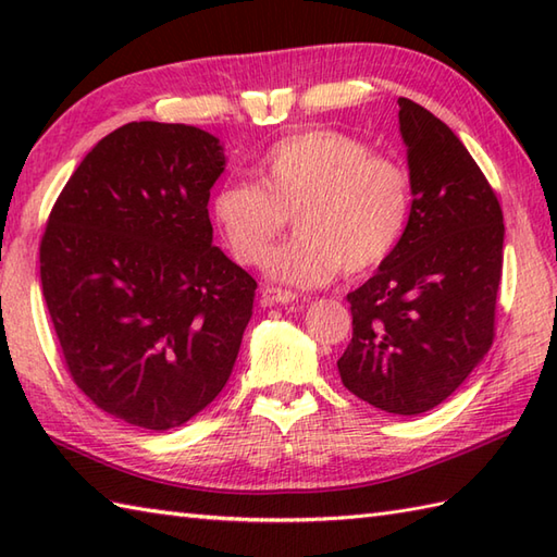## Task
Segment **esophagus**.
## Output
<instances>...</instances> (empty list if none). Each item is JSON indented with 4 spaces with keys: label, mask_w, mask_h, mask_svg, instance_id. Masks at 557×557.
Listing matches in <instances>:
<instances>
[{
    "label": "esophagus",
    "mask_w": 557,
    "mask_h": 557,
    "mask_svg": "<svg viewBox=\"0 0 557 557\" xmlns=\"http://www.w3.org/2000/svg\"><path fill=\"white\" fill-rule=\"evenodd\" d=\"M294 299H299L297 294L289 289H280V287H263V304L265 306H277V304H292Z\"/></svg>",
    "instance_id": "obj_1"
}]
</instances>
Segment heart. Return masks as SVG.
I'll use <instances>...</instances> for the list:
<instances>
[{
    "mask_svg": "<svg viewBox=\"0 0 557 557\" xmlns=\"http://www.w3.org/2000/svg\"><path fill=\"white\" fill-rule=\"evenodd\" d=\"M256 176L258 184H222L210 218L232 256L258 265L294 211L298 234L265 259L268 275L282 285H325L339 268L359 275L381 265L407 230V170L349 134L309 128L282 138Z\"/></svg>",
    "mask_w": 557,
    "mask_h": 557,
    "instance_id": "heart-1",
    "label": "heart"
}]
</instances>
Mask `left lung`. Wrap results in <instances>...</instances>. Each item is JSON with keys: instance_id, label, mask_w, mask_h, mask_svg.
<instances>
[{"instance_id": "obj_1", "label": "left lung", "mask_w": 557, "mask_h": 557, "mask_svg": "<svg viewBox=\"0 0 557 557\" xmlns=\"http://www.w3.org/2000/svg\"><path fill=\"white\" fill-rule=\"evenodd\" d=\"M411 212L395 251L347 294L349 393L387 413L441 405L493 345L505 224L498 198L453 128L399 98Z\"/></svg>"}]
</instances>
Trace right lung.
<instances>
[{
	"mask_svg": "<svg viewBox=\"0 0 557 557\" xmlns=\"http://www.w3.org/2000/svg\"><path fill=\"white\" fill-rule=\"evenodd\" d=\"M220 138L132 122L104 136L47 220L40 280L66 369L138 429L194 419L230 381L256 280L212 246Z\"/></svg>",
	"mask_w": 557,
	"mask_h": 557,
	"instance_id": "1",
	"label": "right lung"
}]
</instances>
